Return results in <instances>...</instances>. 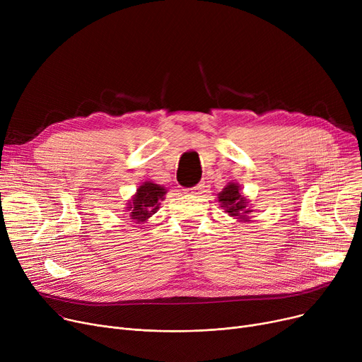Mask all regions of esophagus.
<instances>
[{"label":"esophagus","mask_w":362,"mask_h":362,"mask_svg":"<svg viewBox=\"0 0 362 362\" xmlns=\"http://www.w3.org/2000/svg\"><path fill=\"white\" fill-rule=\"evenodd\" d=\"M202 189H204V186H202V185H198V186L194 189V191H192V194H202V192H204Z\"/></svg>","instance_id":"1"}]
</instances>
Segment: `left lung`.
Segmentation results:
<instances>
[{
	"mask_svg": "<svg viewBox=\"0 0 362 362\" xmlns=\"http://www.w3.org/2000/svg\"><path fill=\"white\" fill-rule=\"evenodd\" d=\"M218 202L229 216L248 220L246 214L251 213V208H248V199L240 194V186L238 183H227L218 194Z\"/></svg>",
	"mask_w": 362,
	"mask_h": 362,
	"instance_id": "obj_1",
	"label": "left lung"
}]
</instances>
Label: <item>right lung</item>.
Wrapping results in <instances>:
<instances>
[{"label":"right lung","mask_w":362,"mask_h":362,"mask_svg":"<svg viewBox=\"0 0 362 362\" xmlns=\"http://www.w3.org/2000/svg\"><path fill=\"white\" fill-rule=\"evenodd\" d=\"M167 191L164 186L154 182L142 183L136 194L127 202V211H130V218L141 224L145 223L152 214H156L160 208V201L164 199Z\"/></svg>","instance_id":"right-lung-1"}]
</instances>
